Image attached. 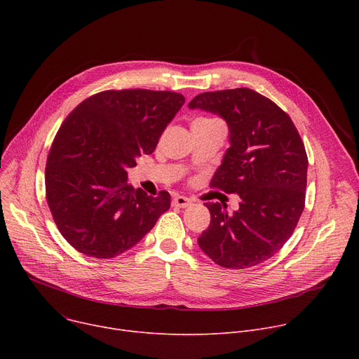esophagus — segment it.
Masks as SVG:
<instances>
[{
  "label": "esophagus",
  "instance_id": "esophagus-1",
  "mask_svg": "<svg viewBox=\"0 0 359 359\" xmlns=\"http://www.w3.org/2000/svg\"><path fill=\"white\" fill-rule=\"evenodd\" d=\"M190 204H191V200L184 197V196H175L173 197V206H176V208L184 209V208H189Z\"/></svg>",
  "mask_w": 359,
  "mask_h": 359
}]
</instances>
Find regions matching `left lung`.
<instances>
[{
	"label": "left lung",
	"mask_w": 359,
	"mask_h": 359,
	"mask_svg": "<svg viewBox=\"0 0 359 359\" xmlns=\"http://www.w3.org/2000/svg\"><path fill=\"white\" fill-rule=\"evenodd\" d=\"M189 108L227 122L230 147L212 187L241 198L231 215L206 203L210 226L197 243L224 269L257 266L287 243L304 210L309 158L299 133L273 100L248 88L200 93Z\"/></svg>",
	"instance_id": "obj_1"
}]
</instances>
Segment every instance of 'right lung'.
<instances>
[{
	"instance_id": "obj_1",
	"label": "right lung",
	"mask_w": 359,
	"mask_h": 359,
	"mask_svg": "<svg viewBox=\"0 0 359 359\" xmlns=\"http://www.w3.org/2000/svg\"><path fill=\"white\" fill-rule=\"evenodd\" d=\"M183 104L170 90H104L67 116L46 159L45 190L58 230L79 252L114 259L169 210L168 191L135 190L126 170L153 153Z\"/></svg>"
}]
</instances>
